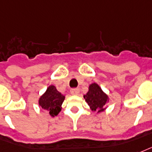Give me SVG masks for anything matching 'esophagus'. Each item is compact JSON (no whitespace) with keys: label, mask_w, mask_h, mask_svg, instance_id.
I'll return each instance as SVG.
<instances>
[{"label":"esophagus","mask_w":152,"mask_h":152,"mask_svg":"<svg viewBox=\"0 0 152 152\" xmlns=\"http://www.w3.org/2000/svg\"><path fill=\"white\" fill-rule=\"evenodd\" d=\"M79 92V89H77V88H75V89H72L70 90V93H71L73 95H78Z\"/></svg>","instance_id":"34e87169"}]
</instances>
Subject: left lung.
Instances as JSON below:
<instances>
[{"instance_id": "left-lung-1", "label": "left lung", "mask_w": 152, "mask_h": 152, "mask_svg": "<svg viewBox=\"0 0 152 152\" xmlns=\"http://www.w3.org/2000/svg\"><path fill=\"white\" fill-rule=\"evenodd\" d=\"M84 98L90 109L93 111L98 110V113L105 109L104 105L109 102L108 95L103 92L102 88L97 83H92L89 86V91L84 95Z\"/></svg>"}]
</instances>
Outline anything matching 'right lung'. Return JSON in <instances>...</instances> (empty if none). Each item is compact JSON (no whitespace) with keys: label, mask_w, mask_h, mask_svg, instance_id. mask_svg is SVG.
<instances>
[{"label":"right lung","mask_w":152,"mask_h":152,"mask_svg":"<svg viewBox=\"0 0 152 152\" xmlns=\"http://www.w3.org/2000/svg\"><path fill=\"white\" fill-rule=\"evenodd\" d=\"M64 99L65 96L58 92L55 86L51 85L39 97V104L42 109L48 112L50 116H57L61 111V106Z\"/></svg>","instance_id":"obj_1"}]
</instances>
